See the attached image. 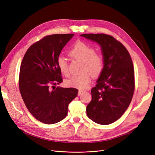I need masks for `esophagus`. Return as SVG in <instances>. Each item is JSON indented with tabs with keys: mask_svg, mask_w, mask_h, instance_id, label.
I'll list each match as a JSON object with an SVG mask.
<instances>
[{
	"mask_svg": "<svg viewBox=\"0 0 155 155\" xmlns=\"http://www.w3.org/2000/svg\"><path fill=\"white\" fill-rule=\"evenodd\" d=\"M84 92H85V91H84L79 90V92H78V95L80 96V95H81L82 94H83V93H84Z\"/></svg>",
	"mask_w": 155,
	"mask_h": 155,
	"instance_id": "34e87169",
	"label": "esophagus"
}]
</instances>
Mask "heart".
Instances as JSON below:
<instances>
[{"label":"heart","instance_id":"heart-1","mask_svg":"<svg viewBox=\"0 0 155 155\" xmlns=\"http://www.w3.org/2000/svg\"><path fill=\"white\" fill-rule=\"evenodd\" d=\"M69 55L74 59L81 61L83 64L81 68L82 73L74 75L65 81L68 87L80 89L86 88L91 83V74L93 77H97L104 69L105 61L103 55L95 53L94 48L84 42H77L70 50ZM57 63L61 74L68 76L69 69L67 59L59 55Z\"/></svg>","mask_w":155,"mask_h":155}]
</instances>
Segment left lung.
Wrapping results in <instances>:
<instances>
[{
    "label": "left lung",
    "instance_id": "1",
    "mask_svg": "<svg viewBox=\"0 0 155 155\" xmlns=\"http://www.w3.org/2000/svg\"><path fill=\"white\" fill-rule=\"evenodd\" d=\"M81 36L101 46L104 69L92 88V100L87 106L88 117L95 123L109 125L118 120L130 105L134 91L132 59L120 41L104 34Z\"/></svg>",
    "mask_w": 155,
    "mask_h": 155
}]
</instances>
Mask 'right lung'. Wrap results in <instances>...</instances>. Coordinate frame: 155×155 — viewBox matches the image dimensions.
<instances>
[{
	"instance_id": "right-lung-1",
	"label": "right lung",
	"mask_w": 155,
	"mask_h": 155,
	"mask_svg": "<svg viewBox=\"0 0 155 155\" xmlns=\"http://www.w3.org/2000/svg\"><path fill=\"white\" fill-rule=\"evenodd\" d=\"M74 35L46 36L30 46L22 61L21 94L28 110L42 123L54 124L63 120L69 104L78 96L76 88L55 87L63 81L58 58Z\"/></svg>"
}]
</instances>
